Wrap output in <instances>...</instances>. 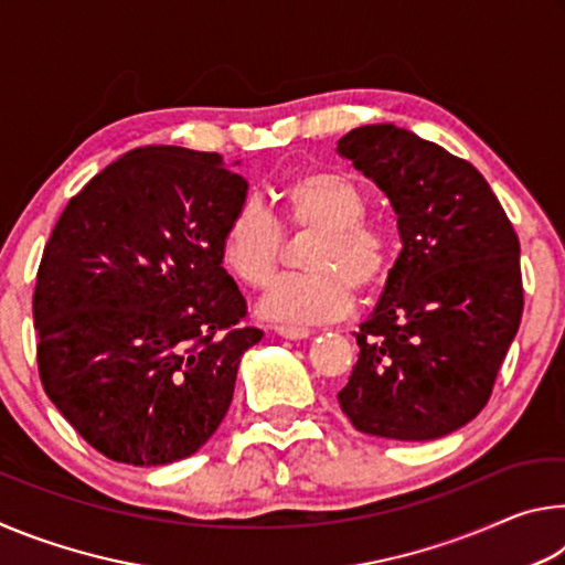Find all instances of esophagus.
<instances>
[{
	"mask_svg": "<svg viewBox=\"0 0 565 565\" xmlns=\"http://www.w3.org/2000/svg\"><path fill=\"white\" fill-rule=\"evenodd\" d=\"M279 333L281 339H289V341H301V339H309L311 331L309 329H301V327H276L274 329Z\"/></svg>",
	"mask_w": 565,
	"mask_h": 565,
	"instance_id": "34e87169",
	"label": "esophagus"
}]
</instances>
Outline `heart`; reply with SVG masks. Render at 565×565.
I'll return each mask as SVG.
<instances>
[{
    "label": "heart",
    "mask_w": 565,
    "mask_h": 565,
    "mask_svg": "<svg viewBox=\"0 0 565 565\" xmlns=\"http://www.w3.org/2000/svg\"><path fill=\"white\" fill-rule=\"evenodd\" d=\"M284 224L311 232L303 266L309 274L281 279L262 296L259 317L274 323H327L351 309L353 292L386 281L394 242L386 228L363 222L366 194L341 171H309L279 194ZM284 232L262 204L244 202L226 222L222 259L238 281L264 286L279 269Z\"/></svg>",
    "instance_id": "1"
}]
</instances>
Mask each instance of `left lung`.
<instances>
[{
  "label": "left lung",
  "mask_w": 565,
  "mask_h": 565,
  "mask_svg": "<svg viewBox=\"0 0 565 565\" xmlns=\"http://www.w3.org/2000/svg\"><path fill=\"white\" fill-rule=\"evenodd\" d=\"M388 196L401 254L339 391L361 434L434 441L473 420L523 313L521 246L478 169L394 124L337 147Z\"/></svg>",
  "instance_id": "obj_1"
}]
</instances>
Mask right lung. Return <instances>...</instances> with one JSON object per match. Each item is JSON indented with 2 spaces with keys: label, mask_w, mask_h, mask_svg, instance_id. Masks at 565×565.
<instances>
[{
  "label": "right lung",
  "mask_w": 565,
  "mask_h": 565,
  "mask_svg": "<svg viewBox=\"0 0 565 565\" xmlns=\"http://www.w3.org/2000/svg\"><path fill=\"white\" fill-rule=\"evenodd\" d=\"M244 177L209 151L141 147L94 177L56 222L36 274L46 396L111 461L167 466L222 424L246 301L222 266Z\"/></svg>",
  "instance_id": "1"
}]
</instances>
